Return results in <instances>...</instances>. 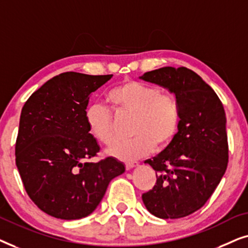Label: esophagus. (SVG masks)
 Wrapping results in <instances>:
<instances>
[{
  "label": "esophagus",
  "mask_w": 248,
  "mask_h": 248,
  "mask_svg": "<svg viewBox=\"0 0 248 248\" xmlns=\"http://www.w3.org/2000/svg\"><path fill=\"white\" fill-rule=\"evenodd\" d=\"M138 166H139V162L130 161V162H126V164H125V168H126V170H130V169L138 167Z\"/></svg>",
  "instance_id": "obj_1"
}]
</instances>
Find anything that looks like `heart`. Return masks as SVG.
<instances>
[{
	"mask_svg": "<svg viewBox=\"0 0 248 248\" xmlns=\"http://www.w3.org/2000/svg\"><path fill=\"white\" fill-rule=\"evenodd\" d=\"M107 100L118 113L133 115L131 132L134 137L117 141L109 149V154L121 160H135L148 155L155 145L164 147L178 130L181 111L177 98L154 84L124 81L108 93ZM86 122L96 140L104 144L113 143L114 117L109 108L98 103L89 105Z\"/></svg>",
	"mask_w": 248,
	"mask_h": 248,
	"instance_id": "heart-1",
	"label": "heart"
}]
</instances>
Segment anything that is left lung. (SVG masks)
<instances>
[{
    "instance_id": "8db88e82",
    "label": "left lung",
    "mask_w": 248,
    "mask_h": 248,
    "mask_svg": "<svg viewBox=\"0 0 248 248\" xmlns=\"http://www.w3.org/2000/svg\"><path fill=\"white\" fill-rule=\"evenodd\" d=\"M177 98L178 132L164 151L144 164L155 170L154 188L142 194L145 208L160 219H178L201 209L228 165L226 114L215 90L194 71L165 66L140 77Z\"/></svg>"
}]
</instances>
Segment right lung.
Segmentation results:
<instances>
[{
    "label": "right lung",
    "mask_w": 248,
    "mask_h": 248,
    "mask_svg": "<svg viewBox=\"0 0 248 248\" xmlns=\"http://www.w3.org/2000/svg\"><path fill=\"white\" fill-rule=\"evenodd\" d=\"M111 77L59 74L22 107L16 165L31 201L54 218L89 216L111 179L125 171L124 165L113 157L89 161L100 148L88 128L86 109L91 93Z\"/></svg>",
    "instance_id": "add662e5"
}]
</instances>
